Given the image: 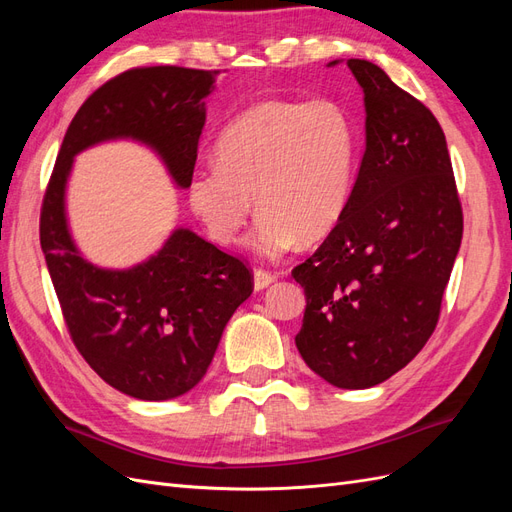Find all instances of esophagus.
I'll return each instance as SVG.
<instances>
[{"label":"esophagus","instance_id":"1","mask_svg":"<svg viewBox=\"0 0 512 512\" xmlns=\"http://www.w3.org/2000/svg\"><path fill=\"white\" fill-rule=\"evenodd\" d=\"M275 282V275L267 269H254V288L262 290Z\"/></svg>","mask_w":512,"mask_h":512}]
</instances>
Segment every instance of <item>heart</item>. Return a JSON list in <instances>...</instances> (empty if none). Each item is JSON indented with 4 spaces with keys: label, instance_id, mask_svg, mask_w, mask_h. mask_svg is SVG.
<instances>
[{
    "label": "heart",
    "instance_id": "b5f03b06",
    "mask_svg": "<svg viewBox=\"0 0 512 512\" xmlns=\"http://www.w3.org/2000/svg\"><path fill=\"white\" fill-rule=\"evenodd\" d=\"M215 162L192 170L188 203L213 241L228 245L252 213V250L277 258L297 243L318 241L350 203L359 130L333 100H267L237 115L215 141Z\"/></svg>",
    "mask_w": 512,
    "mask_h": 512
}]
</instances>
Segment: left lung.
I'll use <instances>...</instances> for the list:
<instances>
[{"label": "left lung", "instance_id": "8db88e82", "mask_svg": "<svg viewBox=\"0 0 512 512\" xmlns=\"http://www.w3.org/2000/svg\"><path fill=\"white\" fill-rule=\"evenodd\" d=\"M348 68L365 94L367 147L342 220L292 269L307 299L294 342L329 384L369 389L436 331L463 211L438 119L371 61Z\"/></svg>", "mask_w": 512, "mask_h": 512}]
</instances>
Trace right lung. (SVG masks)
<instances>
[{
    "label": "right lung",
    "instance_id": "right-lung-1",
    "mask_svg": "<svg viewBox=\"0 0 512 512\" xmlns=\"http://www.w3.org/2000/svg\"><path fill=\"white\" fill-rule=\"evenodd\" d=\"M220 70L141 66L113 76L74 115L40 209V245L76 350L113 389L136 399H173L203 380L222 331L254 290L239 256L192 230L128 271L83 260L68 235L64 188L72 158L106 138L132 136L156 149L185 188Z\"/></svg>",
    "mask_w": 512,
    "mask_h": 512
}]
</instances>
